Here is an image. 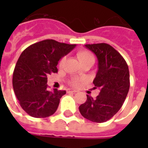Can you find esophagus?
<instances>
[{
	"label": "esophagus",
	"mask_w": 148,
	"mask_h": 148,
	"mask_svg": "<svg viewBox=\"0 0 148 148\" xmlns=\"http://www.w3.org/2000/svg\"><path fill=\"white\" fill-rule=\"evenodd\" d=\"M77 90H74V89H70V90H68L67 92H76Z\"/></svg>",
	"instance_id": "1"
}]
</instances>
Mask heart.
<instances>
[{"mask_svg": "<svg viewBox=\"0 0 148 148\" xmlns=\"http://www.w3.org/2000/svg\"><path fill=\"white\" fill-rule=\"evenodd\" d=\"M77 57L79 59L80 62L82 63V64L84 63L87 62L89 61H94V56L92 53H90V51L87 49H79L77 52ZM66 60V57L64 56L59 61V66H62L64 65ZM82 80L79 78H74L70 82V84L73 86H78L81 84Z\"/></svg>", "mask_w": 148, "mask_h": 148, "instance_id": "b5f03b06", "label": "heart"}]
</instances>
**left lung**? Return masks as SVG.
<instances>
[{"label":"left lung","instance_id":"8db88e82","mask_svg":"<svg viewBox=\"0 0 148 148\" xmlns=\"http://www.w3.org/2000/svg\"><path fill=\"white\" fill-rule=\"evenodd\" d=\"M98 59V70L93 84L100 89L93 99L87 95L85 103L79 106L82 116L93 122L110 119L120 110L130 88V73L125 60L118 51L105 43L86 44Z\"/></svg>","mask_w":148,"mask_h":148}]
</instances>
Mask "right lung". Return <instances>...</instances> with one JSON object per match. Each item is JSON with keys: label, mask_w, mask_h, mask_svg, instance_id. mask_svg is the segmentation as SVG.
<instances>
[{"label": "right lung", "mask_w": 148, "mask_h": 148, "mask_svg": "<svg viewBox=\"0 0 148 148\" xmlns=\"http://www.w3.org/2000/svg\"><path fill=\"white\" fill-rule=\"evenodd\" d=\"M75 44L47 39L23 51L13 72L12 86L21 107L35 118H46L56 113L65 90H48L47 75L58 73L57 65Z\"/></svg>", "instance_id": "right-lung-1"}]
</instances>
